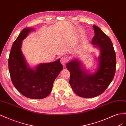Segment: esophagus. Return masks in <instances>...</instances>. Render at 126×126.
<instances>
[{"mask_svg":"<svg viewBox=\"0 0 126 126\" xmlns=\"http://www.w3.org/2000/svg\"><path fill=\"white\" fill-rule=\"evenodd\" d=\"M68 60V59L67 57H63L62 58L60 59V62L62 63V64L63 66H64L66 65V63H67Z\"/></svg>","mask_w":126,"mask_h":126,"instance_id":"1","label":"esophagus"}]
</instances>
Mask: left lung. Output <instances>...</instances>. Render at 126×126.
I'll list each match as a JSON object with an SVG mask.
<instances>
[{
  "label": "left lung",
  "mask_w": 126,
  "mask_h": 126,
  "mask_svg": "<svg viewBox=\"0 0 126 126\" xmlns=\"http://www.w3.org/2000/svg\"><path fill=\"white\" fill-rule=\"evenodd\" d=\"M94 36L91 44L100 51L98 66L94 72L87 70L80 60L75 58L66 64L70 71L69 83L74 93L83 98H93L101 94L115 76L116 54L112 42L98 27L93 25Z\"/></svg>",
  "instance_id": "8db88e82"
}]
</instances>
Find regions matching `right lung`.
Here are the masks:
<instances>
[{
  "instance_id": "add662e5",
  "label": "right lung",
  "mask_w": 126,
  "mask_h": 126,
  "mask_svg": "<svg viewBox=\"0 0 126 126\" xmlns=\"http://www.w3.org/2000/svg\"><path fill=\"white\" fill-rule=\"evenodd\" d=\"M32 28H25L18 36L11 47L8 67L15 87L24 96L34 99H43L50 94L55 79L63 69L60 59L51 63H41L30 67L22 54V41Z\"/></svg>"
}]
</instances>
